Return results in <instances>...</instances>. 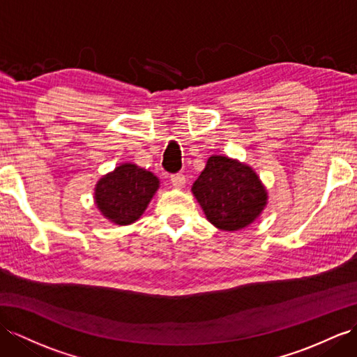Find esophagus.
<instances>
[{
    "label": "esophagus",
    "instance_id": "esophagus-1",
    "mask_svg": "<svg viewBox=\"0 0 357 357\" xmlns=\"http://www.w3.org/2000/svg\"><path fill=\"white\" fill-rule=\"evenodd\" d=\"M170 181L176 188H182L185 185V175H182V173H175V175L170 176Z\"/></svg>",
    "mask_w": 357,
    "mask_h": 357
}]
</instances>
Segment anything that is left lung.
Returning a JSON list of instances; mask_svg holds the SVG:
<instances>
[{
	"instance_id": "1",
	"label": "left lung",
	"mask_w": 357,
	"mask_h": 357,
	"mask_svg": "<svg viewBox=\"0 0 357 357\" xmlns=\"http://www.w3.org/2000/svg\"><path fill=\"white\" fill-rule=\"evenodd\" d=\"M191 190L208 220L223 231H238L250 225L267 204L257 173L222 155L209 157Z\"/></svg>"
}]
</instances>
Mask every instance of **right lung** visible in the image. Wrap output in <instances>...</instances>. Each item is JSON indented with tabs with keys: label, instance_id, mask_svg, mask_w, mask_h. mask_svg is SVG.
I'll return each mask as SVG.
<instances>
[{
	"label": "right lung",
	"instance_id": "right-lung-1",
	"mask_svg": "<svg viewBox=\"0 0 357 357\" xmlns=\"http://www.w3.org/2000/svg\"><path fill=\"white\" fill-rule=\"evenodd\" d=\"M158 188V179L151 172L122 164L96 185V205L109 220L130 225L139 218Z\"/></svg>",
	"mask_w": 357,
	"mask_h": 357
}]
</instances>
